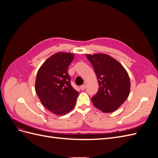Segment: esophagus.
<instances>
[{"mask_svg": "<svg viewBox=\"0 0 158 158\" xmlns=\"http://www.w3.org/2000/svg\"><path fill=\"white\" fill-rule=\"evenodd\" d=\"M85 86H86V85H85V84H83V85H80V89H82V90H84L85 88Z\"/></svg>", "mask_w": 158, "mask_h": 158, "instance_id": "esophagus-1", "label": "esophagus"}]
</instances>
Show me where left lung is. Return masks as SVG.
<instances>
[{
    "label": "left lung",
    "mask_w": 158,
    "mask_h": 158,
    "mask_svg": "<svg viewBox=\"0 0 158 158\" xmlns=\"http://www.w3.org/2000/svg\"><path fill=\"white\" fill-rule=\"evenodd\" d=\"M97 76L99 89L92 98L94 106L103 113H112L126 101L131 82L125 69L107 54L86 55Z\"/></svg>",
    "instance_id": "8db88e82"
}]
</instances>
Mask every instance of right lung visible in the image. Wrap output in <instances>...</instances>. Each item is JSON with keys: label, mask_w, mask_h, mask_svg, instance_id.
Masks as SVG:
<instances>
[{"label": "right lung", "mask_w": 158, "mask_h": 158, "mask_svg": "<svg viewBox=\"0 0 158 158\" xmlns=\"http://www.w3.org/2000/svg\"><path fill=\"white\" fill-rule=\"evenodd\" d=\"M74 57V54L70 52H56L37 71L35 92L44 106L56 115H64L73 110L78 96L70 84L68 73Z\"/></svg>", "instance_id": "obj_1"}]
</instances>
